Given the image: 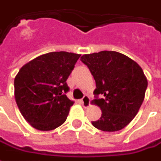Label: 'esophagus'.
Returning a JSON list of instances; mask_svg holds the SVG:
<instances>
[{
  "instance_id": "34e87169",
  "label": "esophagus",
  "mask_w": 161,
  "mask_h": 161,
  "mask_svg": "<svg viewBox=\"0 0 161 161\" xmlns=\"http://www.w3.org/2000/svg\"><path fill=\"white\" fill-rule=\"evenodd\" d=\"M81 104H82V106L85 108H87L90 105V98L86 94H85L82 99H81Z\"/></svg>"
}]
</instances>
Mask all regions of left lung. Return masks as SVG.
<instances>
[{
    "mask_svg": "<svg viewBox=\"0 0 161 161\" xmlns=\"http://www.w3.org/2000/svg\"><path fill=\"white\" fill-rule=\"evenodd\" d=\"M80 60L89 68L96 83L94 102L101 109V117L92 121L105 132L124 128L136 116L147 87L142 68L122 53L101 51L84 54Z\"/></svg>",
    "mask_w": 161,
    "mask_h": 161,
    "instance_id": "8db88e82",
    "label": "left lung"
}]
</instances>
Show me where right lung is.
I'll return each mask as SVG.
<instances>
[{
    "label": "right lung",
    "instance_id": "1",
    "mask_svg": "<svg viewBox=\"0 0 161 161\" xmlns=\"http://www.w3.org/2000/svg\"><path fill=\"white\" fill-rule=\"evenodd\" d=\"M80 54L51 52L36 57L14 78V97L20 114L33 127L55 129L66 121L74 101L65 93L67 80Z\"/></svg>",
    "mask_w": 161,
    "mask_h": 161
}]
</instances>
